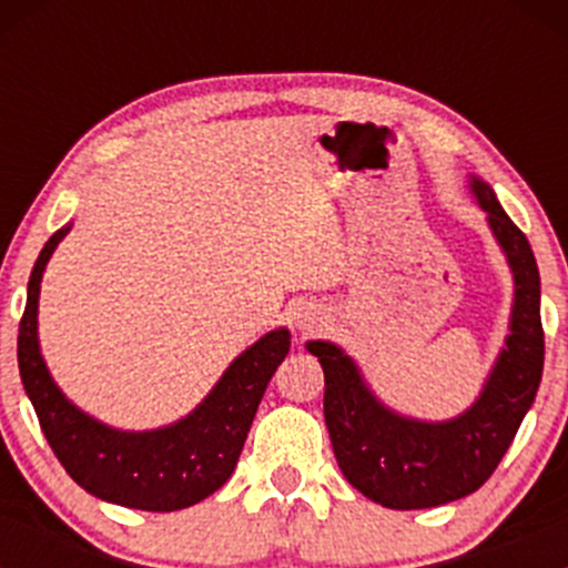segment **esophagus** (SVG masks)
<instances>
[{"instance_id":"esophagus-1","label":"esophagus","mask_w":568,"mask_h":568,"mask_svg":"<svg viewBox=\"0 0 568 568\" xmlns=\"http://www.w3.org/2000/svg\"><path fill=\"white\" fill-rule=\"evenodd\" d=\"M294 324L300 332H313L324 324V318H321V313L313 311V307H300V311H294Z\"/></svg>"}]
</instances>
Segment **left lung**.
<instances>
[{"instance_id":"obj_1","label":"left lung","mask_w":568,"mask_h":568,"mask_svg":"<svg viewBox=\"0 0 568 568\" xmlns=\"http://www.w3.org/2000/svg\"><path fill=\"white\" fill-rule=\"evenodd\" d=\"M469 192L514 274L508 335L478 398L450 420H417L371 390L337 343L307 341L324 368V420L337 467L368 500L395 511L462 500L486 484L536 400L544 371L541 277L525 233L491 186L469 175Z\"/></svg>"}]
</instances>
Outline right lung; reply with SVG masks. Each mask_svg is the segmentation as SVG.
<instances>
[{
	"mask_svg": "<svg viewBox=\"0 0 568 568\" xmlns=\"http://www.w3.org/2000/svg\"><path fill=\"white\" fill-rule=\"evenodd\" d=\"M68 231L71 225L60 227L40 250L19 326L21 382L36 406L40 428L65 473L99 500L140 511L194 506L214 495L236 469L257 404L291 348V332L277 326L244 348L211 393L181 420L148 432L106 426L60 390L40 354V283L45 263Z\"/></svg>",
	"mask_w": 568,
	"mask_h": 568,
	"instance_id": "add662e5",
	"label": "right lung"
}]
</instances>
